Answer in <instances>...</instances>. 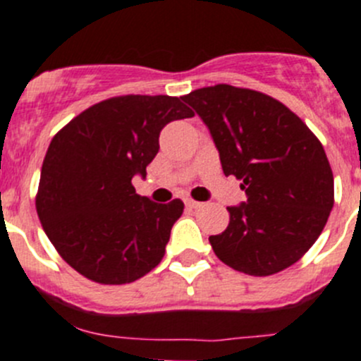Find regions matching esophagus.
<instances>
[{
  "instance_id": "1",
  "label": "esophagus",
  "mask_w": 361,
  "mask_h": 361,
  "mask_svg": "<svg viewBox=\"0 0 361 361\" xmlns=\"http://www.w3.org/2000/svg\"><path fill=\"white\" fill-rule=\"evenodd\" d=\"M185 207L190 208V210H196V208L203 207V203H200V201H194V200H187L185 201Z\"/></svg>"
}]
</instances>
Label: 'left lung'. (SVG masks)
<instances>
[{"mask_svg": "<svg viewBox=\"0 0 361 361\" xmlns=\"http://www.w3.org/2000/svg\"><path fill=\"white\" fill-rule=\"evenodd\" d=\"M210 130L226 176L247 201L230 207V224L212 235L221 262L249 276L294 265L315 244L335 203L321 140L274 97L219 83L183 96Z\"/></svg>", "mask_w": 361, "mask_h": 361, "instance_id": "1", "label": "left lung"}]
</instances>
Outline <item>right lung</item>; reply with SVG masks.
Returning a JSON list of instances; mask_svg holds the SVG:
<instances>
[{"instance_id": "add662e5", "label": "right lung", "mask_w": 361, "mask_h": 361, "mask_svg": "<svg viewBox=\"0 0 361 361\" xmlns=\"http://www.w3.org/2000/svg\"><path fill=\"white\" fill-rule=\"evenodd\" d=\"M194 116L180 97L117 96L92 104L53 137L35 207L60 257L87 279L124 285L157 267L183 201L153 203L131 178H146L158 137Z\"/></svg>"}]
</instances>
